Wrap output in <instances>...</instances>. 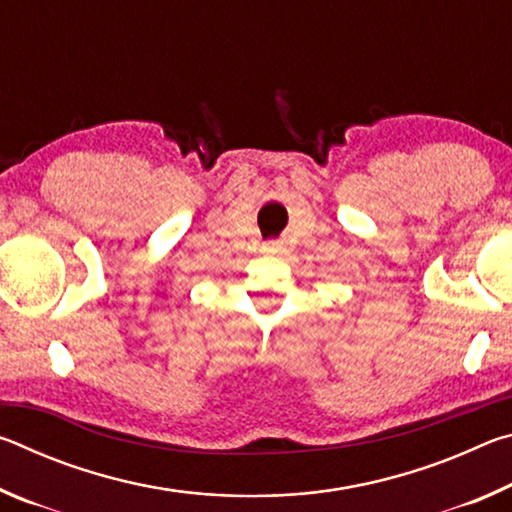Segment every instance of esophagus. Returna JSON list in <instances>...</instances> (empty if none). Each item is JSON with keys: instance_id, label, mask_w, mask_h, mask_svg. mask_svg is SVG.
Listing matches in <instances>:
<instances>
[{"instance_id": "34e87169", "label": "esophagus", "mask_w": 512, "mask_h": 512, "mask_svg": "<svg viewBox=\"0 0 512 512\" xmlns=\"http://www.w3.org/2000/svg\"><path fill=\"white\" fill-rule=\"evenodd\" d=\"M262 250L266 255H280V253H284V241H266V244L262 246Z\"/></svg>"}]
</instances>
